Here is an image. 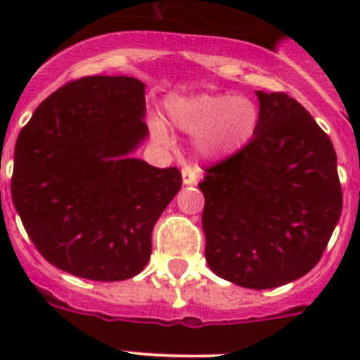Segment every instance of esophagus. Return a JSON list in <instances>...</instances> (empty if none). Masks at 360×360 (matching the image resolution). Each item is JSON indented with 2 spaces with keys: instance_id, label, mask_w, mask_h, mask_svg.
I'll return each mask as SVG.
<instances>
[{
  "instance_id": "34e87169",
  "label": "esophagus",
  "mask_w": 360,
  "mask_h": 360,
  "mask_svg": "<svg viewBox=\"0 0 360 360\" xmlns=\"http://www.w3.org/2000/svg\"><path fill=\"white\" fill-rule=\"evenodd\" d=\"M182 182H184V186H193V184H196V173L193 167H184Z\"/></svg>"
}]
</instances>
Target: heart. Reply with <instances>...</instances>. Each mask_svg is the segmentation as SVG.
Instances as JSON below:
<instances>
[{
	"mask_svg": "<svg viewBox=\"0 0 360 360\" xmlns=\"http://www.w3.org/2000/svg\"><path fill=\"white\" fill-rule=\"evenodd\" d=\"M165 115L171 126L195 135V151L200 158L234 155L252 141L257 128V108L247 97L231 95H171L165 101ZM158 144H171V133L162 120L149 122Z\"/></svg>",
	"mask_w": 360,
	"mask_h": 360,
	"instance_id": "1",
	"label": "heart"
}]
</instances>
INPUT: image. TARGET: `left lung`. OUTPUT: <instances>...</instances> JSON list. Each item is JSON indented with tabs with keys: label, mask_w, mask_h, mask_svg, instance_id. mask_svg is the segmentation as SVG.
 Returning a JSON list of instances; mask_svg holds the SVG:
<instances>
[{
	"label": "left lung",
	"mask_w": 360,
	"mask_h": 360,
	"mask_svg": "<svg viewBox=\"0 0 360 360\" xmlns=\"http://www.w3.org/2000/svg\"><path fill=\"white\" fill-rule=\"evenodd\" d=\"M259 119L241 151L207 169L205 259L219 278L265 290L308 274L342 211L337 155L287 94L256 91Z\"/></svg>",
	"instance_id": "8db88e82"
}]
</instances>
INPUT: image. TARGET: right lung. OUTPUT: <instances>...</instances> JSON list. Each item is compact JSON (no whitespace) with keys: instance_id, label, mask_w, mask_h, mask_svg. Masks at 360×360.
<instances>
[{"instance_id":"right-lung-1","label":"right lung","mask_w":360,"mask_h":360,"mask_svg":"<svg viewBox=\"0 0 360 360\" xmlns=\"http://www.w3.org/2000/svg\"><path fill=\"white\" fill-rule=\"evenodd\" d=\"M144 94L128 75L82 77L44 98L19 133L12 202L41 256L68 274H139L153 227L182 187L176 167L133 158L149 135Z\"/></svg>"}]
</instances>
